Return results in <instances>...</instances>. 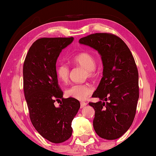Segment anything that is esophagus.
<instances>
[{
    "mask_svg": "<svg viewBox=\"0 0 156 156\" xmlns=\"http://www.w3.org/2000/svg\"><path fill=\"white\" fill-rule=\"evenodd\" d=\"M87 103L86 102H84V101H82L80 103V105H81V108H84V106H87Z\"/></svg>",
    "mask_w": 156,
    "mask_h": 156,
    "instance_id": "obj_1",
    "label": "esophagus"
}]
</instances>
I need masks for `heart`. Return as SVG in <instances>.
<instances>
[{"mask_svg": "<svg viewBox=\"0 0 156 156\" xmlns=\"http://www.w3.org/2000/svg\"><path fill=\"white\" fill-rule=\"evenodd\" d=\"M74 62L76 65L86 69V76L89 77H94L97 75L96 58L92 54L84 52L79 53L74 57ZM70 69L69 66L65 63H59L56 67L57 78L62 82H68L69 77ZM92 92V88L88 83L74 84L70 86L65 91L66 95L78 100H84Z\"/></svg>", "mask_w": 156, "mask_h": 156, "instance_id": "heart-1", "label": "heart"}]
</instances>
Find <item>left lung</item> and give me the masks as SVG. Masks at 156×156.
<instances>
[{
    "instance_id": "obj_1",
    "label": "left lung",
    "mask_w": 156,
    "mask_h": 156,
    "mask_svg": "<svg viewBox=\"0 0 156 156\" xmlns=\"http://www.w3.org/2000/svg\"><path fill=\"white\" fill-rule=\"evenodd\" d=\"M80 43L97 50L104 70L92 97L101 101L89 105L95 110L93 126L97 135L106 140L120 138L133 123L139 97L138 72L132 53L120 37L112 33H94Z\"/></svg>"
}]
</instances>
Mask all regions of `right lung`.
Here are the masks:
<instances>
[{
  "instance_id": "1",
  "label": "right lung",
  "mask_w": 156,
  "mask_h": 156,
  "mask_svg": "<svg viewBox=\"0 0 156 156\" xmlns=\"http://www.w3.org/2000/svg\"><path fill=\"white\" fill-rule=\"evenodd\" d=\"M70 37H42L30 48L23 64V89L33 126L42 137L54 144L71 137L72 121L80 108L77 99L63 98L58 84L56 62ZM59 101L56 108L54 103Z\"/></svg>"
}]
</instances>
